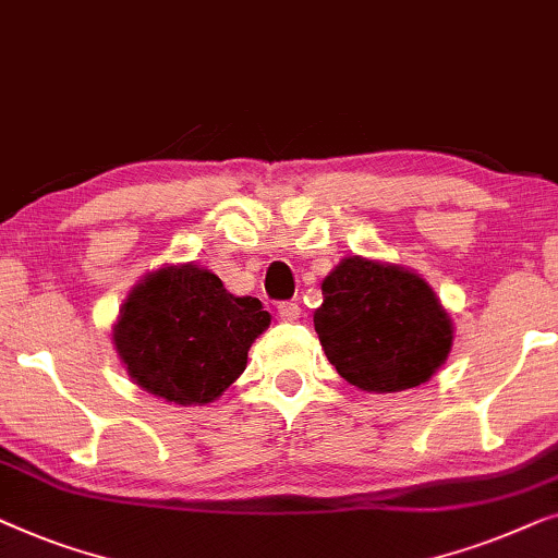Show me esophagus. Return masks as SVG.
<instances>
[{
    "label": "esophagus",
    "instance_id": "obj_1",
    "mask_svg": "<svg viewBox=\"0 0 558 558\" xmlns=\"http://www.w3.org/2000/svg\"><path fill=\"white\" fill-rule=\"evenodd\" d=\"M278 313H280L282 320H298V318H301V305L293 303V301H286V303L278 305Z\"/></svg>",
    "mask_w": 558,
    "mask_h": 558
}]
</instances>
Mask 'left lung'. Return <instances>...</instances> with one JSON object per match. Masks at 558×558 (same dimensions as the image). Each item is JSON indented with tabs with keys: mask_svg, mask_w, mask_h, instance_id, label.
<instances>
[{
	"mask_svg": "<svg viewBox=\"0 0 558 558\" xmlns=\"http://www.w3.org/2000/svg\"><path fill=\"white\" fill-rule=\"evenodd\" d=\"M313 324L343 379L391 395L425 384L452 349V320L417 272L351 255L328 272Z\"/></svg>",
	"mask_w": 558,
	"mask_h": 558,
	"instance_id": "left-lung-1",
	"label": "left lung"
}]
</instances>
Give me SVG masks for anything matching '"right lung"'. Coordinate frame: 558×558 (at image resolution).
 Returning <instances> with one entry per match:
<instances>
[{"label": "right lung", "instance_id": "add662e5", "mask_svg": "<svg viewBox=\"0 0 558 558\" xmlns=\"http://www.w3.org/2000/svg\"><path fill=\"white\" fill-rule=\"evenodd\" d=\"M270 326L250 295H232L199 265H167L131 290L113 326L125 372L148 395L209 404L245 372L247 351Z\"/></svg>", "mask_w": 558, "mask_h": 558}]
</instances>
